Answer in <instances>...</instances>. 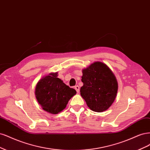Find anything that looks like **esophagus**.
<instances>
[{
    "label": "esophagus",
    "mask_w": 150,
    "mask_h": 150,
    "mask_svg": "<svg viewBox=\"0 0 150 150\" xmlns=\"http://www.w3.org/2000/svg\"><path fill=\"white\" fill-rule=\"evenodd\" d=\"M75 89L76 90L77 93H79V91H80V88H79V86L78 85H76V86H75Z\"/></svg>",
    "instance_id": "1"
}]
</instances>
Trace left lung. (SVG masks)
<instances>
[{"label": "left lung", "instance_id": "obj_1", "mask_svg": "<svg viewBox=\"0 0 150 150\" xmlns=\"http://www.w3.org/2000/svg\"><path fill=\"white\" fill-rule=\"evenodd\" d=\"M80 95L93 112H102L112 105L117 96L118 82L109 67L95 62L82 70Z\"/></svg>", "mask_w": 150, "mask_h": 150}]
</instances>
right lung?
<instances>
[{
    "instance_id": "1",
    "label": "right lung",
    "mask_w": 150,
    "mask_h": 150,
    "mask_svg": "<svg viewBox=\"0 0 150 150\" xmlns=\"http://www.w3.org/2000/svg\"><path fill=\"white\" fill-rule=\"evenodd\" d=\"M58 73H50L37 83L35 94L42 109L52 114L60 113L67 107L76 91L57 78Z\"/></svg>"
}]
</instances>
